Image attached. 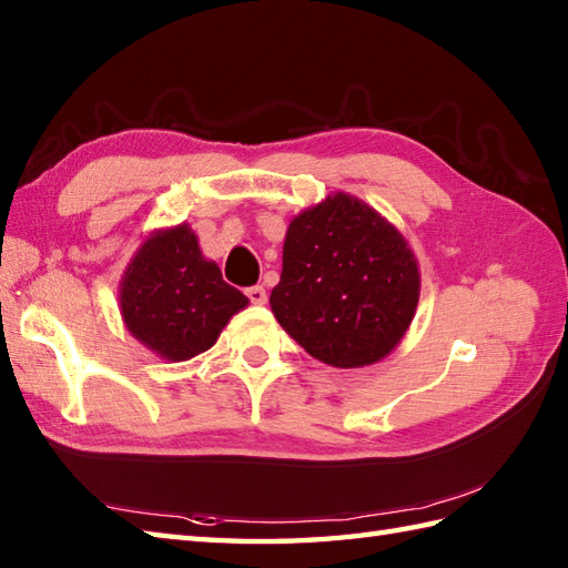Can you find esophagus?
I'll return each instance as SVG.
<instances>
[{
  "mask_svg": "<svg viewBox=\"0 0 568 568\" xmlns=\"http://www.w3.org/2000/svg\"><path fill=\"white\" fill-rule=\"evenodd\" d=\"M246 295H248V300H251L253 305H265V300H268V295H265V287H263V285L248 287Z\"/></svg>",
  "mask_w": 568,
  "mask_h": 568,
  "instance_id": "obj_1",
  "label": "esophagus"
}]
</instances>
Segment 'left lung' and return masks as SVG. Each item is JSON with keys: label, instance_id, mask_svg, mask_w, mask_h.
I'll list each match as a JSON object with an SVG mask.
<instances>
[{"label": "left lung", "instance_id": "left-lung-1", "mask_svg": "<svg viewBox=\"0 0 568 568\" xmlns=\"http://www.w3.org/2000/svg\"><path fill=\"white\" fill-rule=\"evenodd\" d=\"M417 303L413 248L400 229L364 200L334 192L287 224L271 310L322 364H378L403 342Z\"/></svg>", "mask_w": 568, "mask_h": 568}]
</instances>
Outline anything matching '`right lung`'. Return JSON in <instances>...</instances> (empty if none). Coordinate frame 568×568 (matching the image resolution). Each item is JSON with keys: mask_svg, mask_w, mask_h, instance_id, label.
Wrapping results in <instances>:
<instances>
[{"mask_svg": "<svg viewBox=\"0 0 568 568\" xmlns=\"http://www.w3.org/2000/svg\"><path fill=\"white\" fill-rule=\"evenodd\" d=\"M248 297L222 281L202 256L190 224H175L141 241L119 283V312L129 334L155 356L187 361L214 346Z\"/></svg>", "mask_w": 568, "mask_h": 568, "instance_id": "1", "label": "right lung"}]
</instances>
